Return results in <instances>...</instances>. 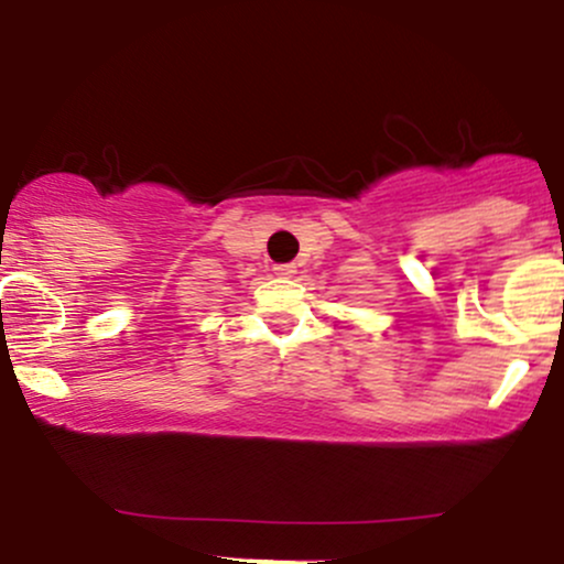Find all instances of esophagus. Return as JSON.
Here are the masks:
<instances>
[{
	"mask_svg": "<svg viewBox=\"0 0 564 564\" xmlns=\"http://www.w3.org/2000/svg\"><path fill=\"white\" fill-rule=\"evenodd\" d=\"M275 275H281V278H291L296 273V264H291V262H286V264H275Z\"/></svg>",
	"mask_w": 564,
	"mask_h": 564,
	"instance_id": "esophagus-1",
	"label": "esophagus"
}]
</instances>
